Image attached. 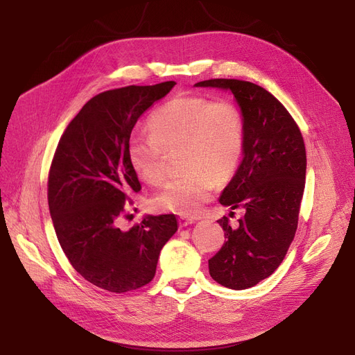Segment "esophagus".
Returning a JSON list of instances; mask_svg holds the SVG:
<instances>
[{"label": "esophagus", "instance_id": "esophagus-1", "mask_svg": "<svg viewBox=\"0 0 355 355\" xmlns=\"http://www.w3.org/2000/svg\"><path fill=\"white\" fill-rule=\"evenodd\" d=\"M178 223H180V226L181 227H185V226H190V225H193V223H196V218H193V217H180L178 218Z\"/></svg>", "mask_w": 355, "mask_h": 355}]
</instances>
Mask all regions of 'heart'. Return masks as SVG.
Returning <instances> with one entry per match:
<instances>
[{"mask_svg":"<svg viewBox=\"0 0 355 355\" xmlns=\"http://www.w3.org/2000/svg\"><path fill=\"white\" fill-rule=\"evenodd\" d=\"M148 130L134 134L126 144V159L139 180L161 182L166 175V155L180 153L182 174L151 198V206L161 211L197 216L216 185L234 177L245 154V115L230 99L175 96L154 110Z\"/></svg>","mask_w":355,"mask_h":355,"instance_id":"obj_1","label":"heart"}]
</instances>
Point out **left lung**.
<instances>
[{"label": "left lung", "mask_w": 355, "mask_h": 355, "mask_svg": "<svg viewBox=\"0 0 355 355\" xmlns=\"http://www.w3.org/2000/svg\"><path fill=\"white\" fill-rule=\"evenodd\" d=\"M197 86L230 89L246 121L243 159L220 197L223 206L246 213L236 229L227 217L217 220L226 240L209 270L223 286L248 289L279 268L295 237L305 190V142L288 109L262 86L237 79Z\"/></svg>", "instance_id": "left-lung-1"}]
</instances>
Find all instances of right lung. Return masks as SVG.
I'll return each instance as SVG.
<instances>
[{"instance_id": "add662e5", "label": "right lung", "mask_w": 355, "mask_h": 355, "mask_svg": "<svg viewBox=\"0 0 355 355\" xmlns=\"http://www.w3.org/2000/svg\"><path fill=\"white\" fill-rule=\"evenodd\" d=\"M175 82L130 85L93 96L55 148L47 181L59 243L87 282L114 293L137 291L155 276L159 252L177 232L174 214L148 216L118 227L141 182L126 159L130 132L145 110Z\"/></svg>"}]
</instances>
